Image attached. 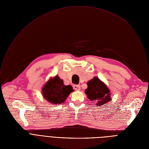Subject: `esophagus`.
Listing matches in <instances>:
<instances>
[{"mask_svg":"<svg viewBox=\"0 0 149 149\" xmlns=\"http://www.w3.org/2000/svg\"><path fill=\"white\" fill-rule=\"evenodd\" d=\"M73 88L75 90L79 91V90H81V86H79V85H74V86H73Z\"/></svg>","mask_w":149,"mask_h":149,"instance_id":"esophagus-1","label":"esophagus"}]
</instances>
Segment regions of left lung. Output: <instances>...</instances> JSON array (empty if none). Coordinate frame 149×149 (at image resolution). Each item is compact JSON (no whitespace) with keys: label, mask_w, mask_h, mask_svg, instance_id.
<instances>
[{"label":"left lung","mask_w":149,"mask_h":149,"mask_svg":"<svg viewBox=\"0 0 149 149\" xmlns=\"http://www.w3.org/2000/svg\"><path fill=\"white\" fill-rule=\"evenodd\" d=\"M85 93L91 101H96L97 107L102 106L111 100L110 91L107 86L97 77H94L87 82Z\"/></svg>","instance_id":"left-lung-1"}]
</instances>
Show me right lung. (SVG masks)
I'll return each instance as SVG.
<instances>
[{
    "label": "right lung",
    "instance_id": "1",
    "mask_svg": "<svg viewBox=\"0 0 149 149\" xmlns=\"http://www.w3.org/2000/svg\"><path fill=\"white\" fill-rule=\"evenodd\" d=\"M72 91V86H65L58 75L49 79L42 89L44 97L50 104L55 105L63 103Z\"/></svg>",
    "mask_w": 149,
    "mask_h": 149
}]
</instances>
